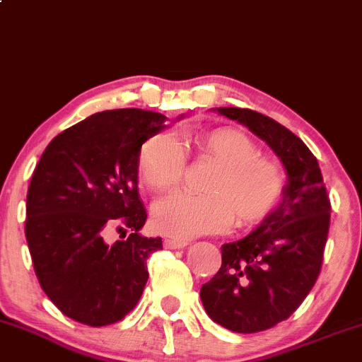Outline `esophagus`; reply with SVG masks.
<instances>
[{"label":"esophagus","mask_w":362,"mask_h":362,"mask_svg":"<svg viewBox=\"0 0 362 362\" xmlns=\"http://www.w3.org/2000/svg\"><path fill=\"white\" fill-rule=\"evenodd\" d=\"M188 246V241H181V239H164L165 250H181V247Z\"/></svg>","instance_id":"esophagus-1"}]
</instances>
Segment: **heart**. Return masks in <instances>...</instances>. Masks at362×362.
Returning a JSON list of instances; mask_svg holds the SVG:
<instances>
[{
    "label": "heart",
    "instance_id": "1",
    "mask_svg": "<svg viewBox=\"0 0 362 362\" xmlns=\"http://www.w3.org/2000/svg\"><path fill=\"white\" fill-rule=\"evenodd\" d=\"M202 156L218 162L205 185V194L173 193L156 202L152 226L162 235L192 239L224 233L233 226L250 227L274 212L284 193V173L259 157L255 141L234 128H217L197 138ZM185 147L170 133L150 136L140 148L138 170L148 188L165 192L182 180Z\"/></svg>",
    "mask_w": 362,
    "mask_h": 362
}]
</instances>
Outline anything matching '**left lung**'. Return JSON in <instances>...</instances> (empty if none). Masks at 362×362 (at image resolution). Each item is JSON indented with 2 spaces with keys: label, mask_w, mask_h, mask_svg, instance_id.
Segmentation results:
<instances>
[{
  "label": "left lung",
  "mask_w": 362,
  "mask_h": 362,
  "mask_svg": "<svg viewBox=\"0 0 362 362\" xmlns=\"http://www.w3.org/2000/svg\"><path fill=\"white\" fill-rule=\"evenodd\" d=\"M262 138L286 169L282 200L253 233L222 245V267L203 284L206 315L235 334H257L287 320L320 275L330 200L311 150L286 127L251 109L214 107Z\"/></svg>",
  "instance_id": "1"
}]
</instances>
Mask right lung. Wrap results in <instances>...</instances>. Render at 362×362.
Listing matches in <instances>:
<instances>
[{
  "label": "right lung",
  "instance_id": "right-lung-1",
  "mask_svg": "<svg viewBox=\"0 0 362 362\" xmlns=\"http://www.w3.org/2000/svg\"><path fill=\"white\" fill-rule=\"evenodd\" d=\"M165 119L135 107L95 112L52 138L32 174L28 251L42 291L75 322H119L144 292L147 258L162 250V239L140 234L147 212L138 193V157ZM115 223L132 234L109 245L103 238Z\"/></svg>",
  "mask_w": 362,
  "mask_h": 362
}]
</instances>
